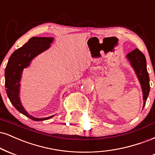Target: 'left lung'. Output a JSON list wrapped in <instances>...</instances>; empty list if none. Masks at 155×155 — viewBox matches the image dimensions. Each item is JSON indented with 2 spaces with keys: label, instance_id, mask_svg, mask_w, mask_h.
I'll return each mask as SVG.
<instances>
[{
  "label": "left lung",
  "instance_id": "left-lung-1",
  "mask_svg": "<svg viewBox=\"0 0 155 155\" xmlns=\"http://www.w3.org/2000/svg\"><path fill=\"white\" fill-rule=\"evenodd\" d=\"M127 58L129 59L132 67L135 70L137 77L141 83L143 91V107L146 104V101L150 91V77L147 70V61L145 56L138 48L134 49L131 52L127 54Z\"/></svg>",
  "mask_w": 155,
  "mask_h": 155
}]
</instances>
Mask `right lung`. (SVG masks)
<instances>
[{
    "label": "right lung",
    "instance_id": "add662e5",
    "mask_svg": "<svg viewBox=\"0 0 155 155\" xmlns=\"http://www.w3.org/2000/svg\"><path fill=\"white\" fill-rule=\"evenodd\" d=\"M53 38L33 37L30 38L27 43L18 48L11 55L5 70V87L11 103L14 107L31 120L42 121L54 117L45 118H35L28 114L21 104L19 96V81L23 69L30 64L31 60L36 56L48 49L52 43Z\"/></svg>",
    "mask_w": 155,
    "mask_h": 155
}]
</instances>
